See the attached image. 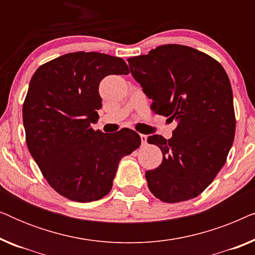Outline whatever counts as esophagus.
Returning <instances> with one entry per match:
<instances>
[{
  "label": "esophagus",
  "instance_id": "1",
  "mask_svg": "<svg viewBox=\"0 0 255 255\" xmlns=\"http://www.w3.org/2000/svg\"><path fill=\"white\" fill-rule=\"evenodd\" d=\"M140 139H141V145L147 144V135H146V134H140Z\"/></svg>",
  "mask_w": 255,
  "mask_h": 255
}]
</instances>
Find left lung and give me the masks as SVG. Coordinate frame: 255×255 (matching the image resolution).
<instances>
[{
    "label": "left lung",
    "instance_id": "1",
    "mask_svg": "<svg viewBox=\"0 0 255 255\" xmlns=\"http://www.w3.org/2000/svg\"><path fill=\"white\" fill-rule=\"evenodd\" d=\"M128 62L152 100L153 113L177 123L170 139L147 138L162 152L161 165L145 173L149 191L166 203L198 196L224 166L235 139L233 94L225 69L210 55L177 44Z\"/></svg>",
    "mask_w": 255,
    "mask_h": 255
}]
</instances>
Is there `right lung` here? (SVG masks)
<instances>
[{
	"instance_id": "obj_1",
	"label": "right lung",
	"mask_w": 255,
	"mask_h": 255,
	"mask_svg": "<svg viewBox=\"0 0 255 255\" xmlns=\"http://www.w3.org/2000/svg\"><path fill=\"white\" fill-rule=\"evenodd\" d=\"M128 73L121 58L74 52L41 65L31 78L23 103L26 145L61 196L81 203L104 197L120 160L140 146V137L130 128L106 134L92 128L102 107L100 82Z\"/></svg>"
}]
</instances>
